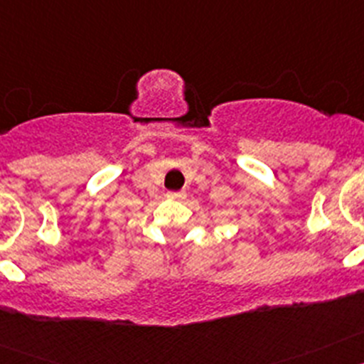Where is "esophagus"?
<instances>
[{
	"label": "esophagus",
	"mask_w": 364,
	"mask_h": 364,
	"mask_svg": "<svg viewBox=\"0 0 364 364\" xmlns=\"http://www.w3.org/2000/svg\"><path fill=\"white\" fill-rule=\"evenodd\" d=\"M167 197H169V198H184V197H186V191H173V193H167Z\"/></svg>",
	"instance_id": "obj_1"
}]
</instances>
